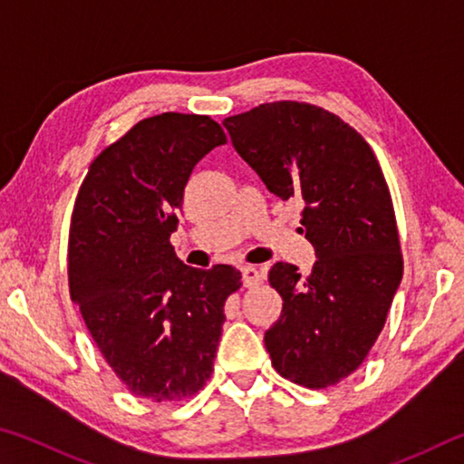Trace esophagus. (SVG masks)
Listing matches in <instances>:
<instances>
[{
  "instance_id": "esophagus-1",
  "label": "esophagus",
  "mask_w": 464,
  "mask_h": 464,
  "mask_svg": "<svg viewBox=\"0 0 464 464\" xmlns=\"http://www.w3.org/2000/svg\"><path fill=\"white\" fill-rule=\"evenodd\" d=\"M241 278H243V285H246L247 288H251V286L260 285L262 274L257 272V268H254V266H243V268H241Z\"/></svg>"
}]
</instances>
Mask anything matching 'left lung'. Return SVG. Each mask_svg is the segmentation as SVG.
<instances>
[{
    "mask_svg": "<svg viewBox=\"0 0 464 464\" xmlns=\"http://www.w3.org/2000/svg\"><path fill=\"white\" fill-rule=\"evenodd\" d=\"M223 124L272 194L304 204L301 231L315 247L304 276L285 262L268 274L285 301L264 335L272 366L307 389L332 387L364 362L403 276L382 169L360 132L304 102H270Z\"/></svg>",
    "mask_w": 464,
    "mask_h": 464,
    "instance_id": "1",
    "label": "left lung"
}]
</instances>
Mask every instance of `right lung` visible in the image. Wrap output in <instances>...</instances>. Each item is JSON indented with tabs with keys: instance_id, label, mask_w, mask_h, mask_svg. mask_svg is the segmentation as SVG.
<instances>
[{
	"instance_id": "obj_1",
	"label": "right lung",
	"mask_w": 464,
	"mask_h": 464,
	"mask_svg": "<svg viewBox=\"0 0 464 464\" xmlns=\"http://www.w3.org/2000/svg\"><path fill=\"white\" fill-rule=\"evenodd\" d=\"M225 143L210 116H151L92 161L75 200L72 301L114 374L155 403L207 384L225 301L241 286L233 266L190 268L169 243L194 166Z\"/></svg>"
}]
</instances>
